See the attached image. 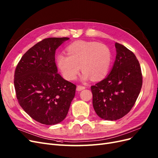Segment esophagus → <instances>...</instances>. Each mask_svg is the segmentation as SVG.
Segmentation results:
<instances>
[{
	"mask_svg": "<svg viewBox=\"0 0 158 158\" xmlns=\"http://www.w3.org/2000/svg\"><path fill=\"white\" fill-rule=\"evenodd\" d=\"M85 88V86H83V85H78L77 86V88H76V89H77V91H81L82 89H84Z\"/></svg>",
	"mask_w": 158,
	"mask_h": 158,
	"instance_id": "obj_1",
	"label": "esophagus"
}]
</instances>
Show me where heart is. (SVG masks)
Listing matches in <instances>:
<instances>
[{
  "label": "heart",
  "instance_id": "1",
  "mask_svg": "<svg viewBox=\"0 0 158 158\" xmlns=\"http://www.w3.org/2000/svg\"><path fill=\"white\" fill-rule=\"evenodd\" d=\"M67 55L59 54L56 64L64 77L68 80L76 78L80 69L84 81L92 78L103 79L107 74L111 63V52L109 47L95 41H77L67 48Z\"/></svg>",
  "mask_w": 158,
  "mask_h": 158
}]
</instances>
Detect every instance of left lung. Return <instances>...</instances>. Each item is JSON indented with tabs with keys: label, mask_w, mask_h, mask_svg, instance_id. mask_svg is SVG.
<instances>
[{
	"label": "left lung",
	"mask_w": 158,
	"mask_h": 158,
	"mask_svg": "<svg viewBox=\"0 0 158 158\" xmlns=\"http://www.w3.org/2000/svg\"><path fill=\"white\" fill-rule=\"evenodd\" d=\"M116 59L107 77L91 86L93 106L98 115L114 121L131 111L142 85L140 63L135 55L124 45L115 43Z\"/></svg>",
	"instance_id": "left-lung-1"
}]
</instances>
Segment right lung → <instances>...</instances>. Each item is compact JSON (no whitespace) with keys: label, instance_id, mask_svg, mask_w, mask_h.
I'll return each mask as SVG.
<instances>
[{"label":"right lung","instance_id":"add662e5","mask_svg":"<svg viewBox=\"0 0 158 158\" xmlns=\"http://www.w3.org/2000/svg\"><path fill=\"white\" fill-rule=\"evenodd\" d=\"M69 37H49L38 42L22 56L14 73L19 104L35 121L56 125L66 118L76 85L58 74L56 49Z\"/></svg>","mask_w":158,"mask_h":158}]
</instances>
